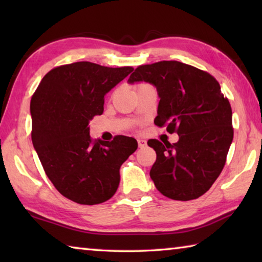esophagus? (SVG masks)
<instances>
[{"mask_svg":"<svg viewBox=\"0 0 262 262\" xmlns=\"http://www.w3.org/2000/svg\"><path fill=\"white\" fill-rule=\"evenodd\" d=\"M137 144H139V148H144L145 145H147V141L140 139V140H137Z\"/></svg>","mask_w":262,"mask_h":262,"instance_id":"obj_1","label":"esophagus"}]
</instances>
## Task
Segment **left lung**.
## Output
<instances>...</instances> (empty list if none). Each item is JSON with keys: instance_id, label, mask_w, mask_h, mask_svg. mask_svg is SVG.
<instances>
[{"instance_id": "left-lung-1", "label": "left lung", "mask_w": 262, "mask_h": 262, "mask_svg": "<svg viewBox=\"0 0 262 262\" xmlns=\"http://www.w3.org/2000/svg\"><path fill=\"white\" fill-rule=\"evenodd\" d=\"M149 82L161 100L155 125L177 133V143L149 140L156 151L150 177L172 200L198 199L219 178L233 139L232 110L220 83L205 70L179 61L139 66L128 82Z\"/></svg>"}]
</instances>
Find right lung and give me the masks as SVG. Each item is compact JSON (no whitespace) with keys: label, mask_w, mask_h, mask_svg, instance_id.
<instances>
[{"label":"right lung","mask_w":262,"mask_h":262,"mask_svg":"<svg viewBox=\"0 0 262 262\" xmlns=\"http://www.w3.org/2000/svg\"><path fill=\"white\" fill-rule=\"evenodd\" d=\"M82 61L50 70L31 98L32 143L48 179L79 205L110 200L120 183V166L137 149L133 137L90 136L89 121L104 112V96L133 72Z\"/></svg>","instance_id":"obj_1"}]
</instances>
